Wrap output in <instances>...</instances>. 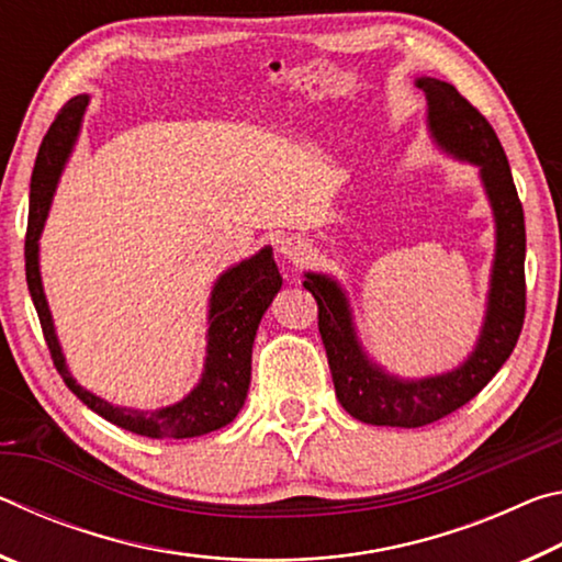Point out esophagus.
Returning a JSON list of instances; mask_svg holds the SVG:
<instances>
[{
	"label": "esophagus",
	"mask_w": 562,
	"mask_h": 562,
	"mask_svg": "<svg viewBox=\"0 0 562 562\" xmlns=\"http://www.w3.org/2000/svg\"><path fill=\"white\" fill-rule=\"evenodd\" d=\"M280 252H282V258H288L290 262H302V260H307V255H310V243L300 235H290L280 243Z\"/></svg>",
	"instance_id": "34e87169"
}]
</instances>
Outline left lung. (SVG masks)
<instances>
[{
	"instance_id": "obj_1",
	"label": "left lung",
	"mask_w": 562,
	"mask_h": 562,
	"mask_svg": "<svg viewBox=\"0 0 562 562\" xmlns=\"http://www.w3.org/2000/svg\"><path fill=\"white\" fill-rule=\"evenodd\" d=\"M414 83L426 97V131L436 148L479 168L496 223L486 317L475 347L449 372L418 379L389 374L361 347L341 282L325 272H304L302 282L317 300L319 335L339 404L359 422L402 429L434 424L471 402L506 364L526 317V221L506 150L491 123L451 83L431 76H418Z\"/></svg>"
}]
</instances>
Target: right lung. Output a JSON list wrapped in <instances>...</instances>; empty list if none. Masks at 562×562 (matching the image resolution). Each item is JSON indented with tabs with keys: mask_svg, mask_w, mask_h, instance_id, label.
I'll list each match as a JSON object with an SVG mask.
<instances>
[{
	"mask_svg": "<svg viewBox=\"0 0 562 562\" xmlns=\"http://www.w3.org/2000/svg\"><path fill=\"white\" fill-rule=\"evenodd\" d=\"M87 106L89 97L79 93L59 111V116L54 119L52 128L46 131L42 140L32 173L30 225H26L24 243L26 284H30L32 302L36 315H40L56 372L64 376L66 386L99 416L138 436H148V439H193V436L223 429L245 406L247 389H250L255 335H258V325L272 304V297L282 288V278L278 265H274L270 245H265L252 258L227 268L215 280L211 300H207V345L203 374L180 402L158 408L116 406L83 389L71 376L69 364H66L42 284L40 237L44 233L46 217H49L61 170L71 156L76 140H79Z\"/></svg>",
	"mask_w": 562,
	"mask_h": 562,
	"instance_id": "add662e5",
	"label": "right lung"
}]
</instances>
